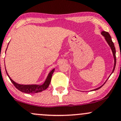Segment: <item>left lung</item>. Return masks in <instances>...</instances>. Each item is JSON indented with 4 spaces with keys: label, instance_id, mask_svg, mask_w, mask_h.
I'll list each match as a JSON object with an SVG mask.
<instances>
[{
    "label": "left lung",
    "instance_id": "obj_1",
    "mask_svg": "<svg viewBox=\"0 0 121 121\" xmlns=\"http://www.w3.org/2000/svg\"><path fill=\"white\" fill-rule=\"evenodd\" d=\"M101 34H102V35H103L105 37V39H106V41L108 42V44L109 45V46L110 47L111 49H112V52H113V56H114V68H113V72H112V73H113V72H114V70L115 67H116V48H115V47H114V44L113 42L112 41V37H111L109 33L107 32H105V31H102V32H101ZM103 85L101 86L100 87H98V88L95 89H94V91H96V90L99 89H100L101 87H102Z\"/></svg>",
    "mask_w": 121,
    "mask_h": 121
}]
</instances>
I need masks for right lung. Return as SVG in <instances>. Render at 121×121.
I'll return each instance as SVG.
<instances>
[{"label": "right lung", "mask_w": 121, "mask_h": 121, "mask_svg": "<svg viewBox=\"0 0 121 121\" xmlns=\"http://www.w3.org/2000/svg\"><path fill=\"white\" fill-rule=\"evenodd\" d=\"M6 71V70H5ZM54 71H55V69H53L52 70H51V72L48 74V77L45 80V81L44 82V83L41 85H20L19 84H17L15 82H14L11 78L9 77V76H8L7 72L6 71L7 74L8 75V77L10 79L11 81L12 82V84H13V85L15 86L16 88H17L19 91L22 92L26 93H36L40 92V91H42L44 90H45L49 86L50 82L51 81V78H52V76L53 73Z\"/></svg>", "instance_id": "add662e5"}]
</instances>
